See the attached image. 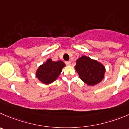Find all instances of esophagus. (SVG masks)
<instances>
[{
    "instance_id": "34e87169",
    "label": "esophagus",
    "mask_w": 129,
    "mask_h": 129,
    "mask_svg": "<svg viewBox=\"0 0 129 129\" xmlns=\"http://www.w3.org/2000/svg\"><path fill=\"white\" fill-rule=\"evenodd\" d=\"M65 64H67V65H70V64H71V62L70 61H66Z\"/></svg>"
}]
</instances>
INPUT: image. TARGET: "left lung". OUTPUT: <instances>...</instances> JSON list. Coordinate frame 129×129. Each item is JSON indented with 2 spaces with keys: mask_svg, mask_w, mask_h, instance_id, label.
Wrapping results in <instances>:
<instances>
[{
  "mask_svg": "<svg viewBox=\"0 0 129 129\" xmlns=\"http://www.w3.org/2000/svg\"><path fill=\"white\" fill-rule=\"evenodd\" d=\"M75 68L80 78L90 86L101 82L106 72L103 64L86 56H81L76 61Z\"/></svg>",
  "mask_w": 129,
  "mask_h": 129,
  "instance_id": "obj_1",
  "label": "left lung"
}]
</instances>
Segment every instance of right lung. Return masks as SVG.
Wrapping results in <instances>:
<instances>
[{"label":"right lung","mask_w":129,"mask_h":129,"mask_svg":"<svg viewBox=\"0 0 129 129\" xmlns=\"http://www.w3.org/2000/svg\"><path fill=\"white\" fill-rule=\"evenodd\" d=\"M64 67L65 64L62 61H53L51 59H48L39 67L36 77L43 84H50L57 79Z\"/></svg>","instance_id":"obj_1"}]
</instances>
